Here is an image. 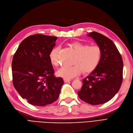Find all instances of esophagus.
<instances>
[{"mask_svg": "<svg viewBox=\"0 0 133 133\" xmlns=\"http://www.w3.org/2000/svg\"><path fill=\"white\" fill-rule=\"evenodd\" d=\"M64 82H65V83H67V82H70V81H71V79L64 78Z\"/></svg>", "mask_w": 133, "mask_h": 133, "instance_id": "obj_1", "label": "esophagus"}]
</instances>
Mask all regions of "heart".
I'll return each instance as SVG.
<instances>
[{"instance_id": "obj_1", "label": "heart", "mask_w": 133, "mask_h": 133, "mask_svg": "<svg viewBox=\"0 0 133 133\" xmlns=\"http://www.w3.org/2000/svg\"><path fill=\"white\" fill-rule=\"evenodd\" d=\"M70 47L76 54L73 61L74 65L65 66L57 70V76L65 79H71L82 72L89 73L94 70L98 66L102 59L101 49L96 46H88L79 42H74ZM59 47H54L50 54V60L54 66L59 64Z\"/></svg>"}]
</instances>
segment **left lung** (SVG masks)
Wrapping results in <instances>:
<instances>
[{
	"label": "left lung",
	"instance_id": "8db88e82",
	"mask_svg": "<svg viewBox=\"0 0 133 133\" xmlns=\"http://www.w3.org/2000/svg\"><path fill=\"white\" fill-rule=\"evenodd\" d=\"M87 36L95 41L102 51L98 66L82 80L83 85L78 92L79 98L92 105L108 102L117 93L122 82L123 61L115 43L95 31Z\"/></svg>",
	"mask_w": 133,
	"mask_h": 133
}]
</instances>
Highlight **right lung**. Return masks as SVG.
<instances>
[{"instance_id": "1", "label": "right lung", "mask_w": 133, "mask_h": 133, "mask_svg": "<svg viewBox=\"0 0 133 133\" xmlns=\"http://www.w3.org/2000/svg\"><path fill=\"white\" fill-rule=\"evenodd\" d=\"M56 37L39 34L22 41L12 62L13 84L23 99L35 106H45L59 98L63 78L55 77L50 54Z\"/></svg>"}]
</instances>
